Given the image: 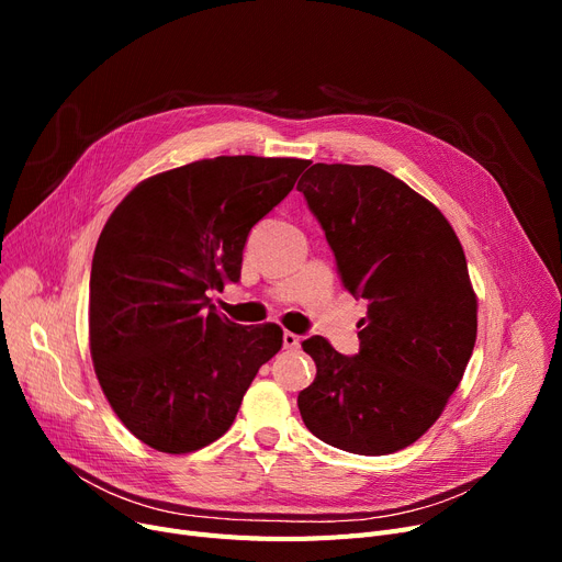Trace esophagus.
Listing matches in <instances>:
<instances>
[{
    "instance_id": "34e87169",
    "label": "esophagus",
    "mask_w": 562,
    "mask_h": 562,
    "mask_svg": "<svg viewBox=\"0 0 562 562\" xmlns=\"http://www.w3.org/2000/svg\"><path fill=\"white\" fill-rule=\"evenodd\" d=\"M282 344H284V348L293 350V348H299V346H301V337H299L296 333H289V330H284V333H282Z\"/></svg>"
}]
</instances>
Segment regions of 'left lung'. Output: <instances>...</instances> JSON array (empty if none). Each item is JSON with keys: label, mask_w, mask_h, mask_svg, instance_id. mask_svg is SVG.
I'll return each mask as SVG.
<instances>
[{"label": "left lung", "mask_w": 562, "mask_h": 562, "mask_svg": "<svg viewBox=\"0 0 562 562\" xmlns=\"http://www.w3.org/2000/svg\"><path fill=\"white\" fill-rule=\"evenodd\" d=\"M299 191L344 286L369 301L358 356L323 337L303 341L316 378L299 394L301 417L341 451H401L445 412L476 344L479 303L462 246L432 202L382 168L314 164Z\"/></svg>", "instance_id": "8db88e82"}]
</instances>
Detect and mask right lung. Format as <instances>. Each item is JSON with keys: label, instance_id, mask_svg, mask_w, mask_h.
<instances>
[{"label": "right lung", "instance_id": "right-lung-1", "mask_svg": "<svg viewBox=\"0 0 562 562\" xmlns=\"http://www.w3.org/2000/svg\"><path fill=\"white\" fill-rule=\"evenodd\" d=\"M305 159L216 157L140 182L93 255L88 335L100 387L125 428L161 453H191L234 422L276 323L239 326L206 291L239 282L252 225L280 204Z\"/></svg>", "mask_w": 562, "mask_h": 562}]
</instances>
